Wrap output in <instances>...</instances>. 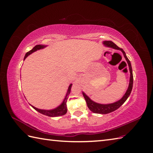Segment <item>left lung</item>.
Here are the masks:
<instances>
[{
	"label": "left lung",
	"instance_id": "left-lung-1",
	"mask_svg": "<svg viewBox=\"0 0 153 153\" xmlns=\"http://www.w3.org/2000/svg\"><path fill=\"white\" fill-rule=\"evenodd\" d=\"M102 44L105 45V47H109V48H112L114 49L119 50L122 51V53L123 54V56L126 58L127 61V63L129 66V73H130V77H129V85L128 87V89H127L126 92L125 93L124 95H123L121 99L116 102H114L113 103H109V104H100L95 102L93 101L89 97L87 96L86 94L82 91L83 95L84 98L85 99V101L87 102V105L88 106V108L91 111L96 113V114H108L112 112L115 111L116 110L119 108L120 106H121L123 103L126 102V100L128 99L129 96L130 95V93L131 92L132 87H133V81H134V77H133V72H132V68L130 61L127 57L126 53L122 48H119L117 45L111 41H104L102 42Z\"/></svg>",
	"mask_w": 153,
	"mask_h": 153
}]
</instances>
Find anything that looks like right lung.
<instances>
[{
    "label": "right lung",
    "mask_w": 153,
    "mask_h": 153,
    "mask_svg": "<svg viewBox=\"0 0 153 153\" xmlns=\"http://www.w3.org/2000/svg\"><path fill=\"white\" fill-rule=\"evenodd\" d=\"M46 47H47V45H37L36 46H35L33 49H31L30 51L27 52V53L25 54L24 58V60H25V58H26L29 55H30L31 54H32L34 52L37 51L38 50H40V49H43V48H45ZM71 85H72V83H71L70 85L68 87V89L67 91V93L66 94V96H65L64 99L63 100V101L62 102V103L59 106H58L57 107H56L55 108L53 109H51V110H44V109H39V108H37L36 107H35L33 106H32L31 105H30L33 107V108L35 110H37V112H39V113L45 115V116H50V117H57V116H63L64 114H66V112H67V106H66V102H67V100L68 98V95H70V91H71Z\"/></svg>",
    "instance_id": "add662e5"
}]
</instances>
